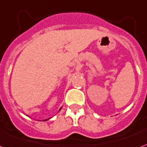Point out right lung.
Returning a JSON list of instances; mask_svg holds the SVG:
<instances>
[{"label":"right lung","mask_w":147,"mask_h":147,"mask_svg":"<svg viewBox=\"0 0 147 147\" xmlns=\"http://www.w3.org/2000/svg\"><path fill=\"white\" fill-rule=\"evenodd\" d=\"M60 109H61V108L59 109V111H60ZM46 120H47V119H45V120H43V121H46Z\"/></svg>","instance_id":"add662e5"}]
</instances>
